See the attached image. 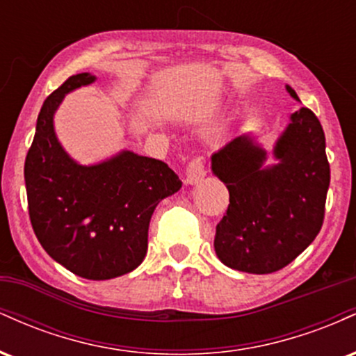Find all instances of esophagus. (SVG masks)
Returning a JSON list of instances; mask_svg holds the SVG:
<instances>
[{
	"instance_id": "34e87169",
	"label": "esophagus",
	"mask_w": 356,
	"mask_h": 356,
	"mask_svg": "<svg viewBox=\"0 0 356 356\" xmlns=\"http://www.w3.org/2000/svg\"><path fill=\"white\" fill-rule=\"evenodd\" d=\"M206 175V169H204V159L201 155H195L189 161L186 169V181L189 184H197Z\"/></svg>"
}]
</instances>
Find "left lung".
I'll return each mask as SVG.
<instances>
[{
    "instance_id": "left-lung-1",
    "label": "left lung",
    "mask_w": 356,
    "mask_h": 356,
    "mask_svg": "<svg viewBox=\"0 0 356 356\" xmlns=\"http://www.w3.org/2000/svg\"><path fill=\"white\" fill-rule=\"evenodd\" d=\"M291 97L296 92L288 87ZM280 164L261 170L264 150L238 137L212 155V170L229 191L216 227V254L226 266L269 275L295 261L321 231L330 162L323 127L309 108L291 115L275 147Z\"/></svg>"
}]
</instances>
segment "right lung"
I'll return each mask as SVG.
<instances>
[{
  "instance_id": "obj_1",
  "label": "right lung",
  "mask_w": 356,
  "mask_h": 356,
  "mask_svg": "<svg viewBox=\"0 0 356 356\" xmlns=\"http://www.w3.org/2000/svg\"><path fill=\"white\" fill-rule=\"evenodd\" d=\"M93 80L88 73L73 75L43 102L24 182L31 227L44 251L73 275L104 281L144 261L154 209L182 182L165 162L134 152L90 167L65 154L53 113L65 93Z\"/></svg>"
}]
</instances>
